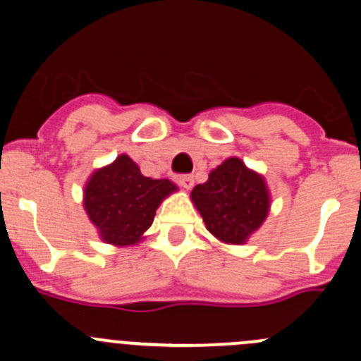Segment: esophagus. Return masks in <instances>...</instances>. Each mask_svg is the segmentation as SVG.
I'll list each match as a JSON object with an SVG mask.
<instances>
[{"label": "esophagus", "instance_id": "34e87169", "mask_svg": "<svg viewBox=\"0 0 361 361\" xmlns=\"http://www.w3.org/2000/svg\"><path fill=\"white\" fill-rule=\"evenodd\" d=\"M176 180H178V183L185 188V190H190V188L194 187V178H192L190 174H180Z\"/></svg>", "mask_w": 361, "mask_h": 361}]
</instances>
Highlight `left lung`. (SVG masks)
<instances>
[{"label": "left lung", "mask_w": 361, "mask_h": 361, "mask_svg": "<svg viewBox=\"0 0 361 361\" xmlns=\"http://www.w3.org/2000/svg\"><path fill=\"white\" fill-rule=\"evenodd\" d=\"M190 197L207 231L227 245H245L271 207L264 176L238 157L224 160L211 171L206 183L195 185Z\"/></svg>", "instance_id": "1"}]
</instances>
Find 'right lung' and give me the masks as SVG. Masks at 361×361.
Wrapping results in <instances>:
<instances>
[{"label": "right lung", "mask_w": 361, "mask_h": 361, "mask_svg": "<svg viewBox=\"0 0 361 361\" xmlns=\"http://www.w3.org/2000/svg\"><path fill=\"white\" fill-rule=\"evenodd\" d=\"M176 190L173 181L143 176L123 154L94 171L83 190V207L104 243L130 246L143 239L160 202Z\"/></svg>", "instance_id": "add662e5"}]
</instances>
